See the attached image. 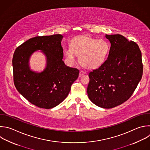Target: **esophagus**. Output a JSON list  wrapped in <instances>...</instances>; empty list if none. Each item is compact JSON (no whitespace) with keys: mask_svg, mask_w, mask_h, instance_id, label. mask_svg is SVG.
<instances>
[{"mask_svg":"<svg viewBox=\"0 0 150 150\" xmlns=\"http://www.w3.org/2000/svg\"><path fill=\"white\" fill-rule=\"evenodd\" d=\"M84 74H85V72H84L83 71H79V76H82V75H84Z\"/></svg>","mask_w":150,"mask_h":150,"instance_id":"esophagus-1","label":"esophagus"}]
</instances>
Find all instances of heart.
Listing matches in <instances>:
<instances>
[{
	"instance_id": "1",
	"label": "heart",
	"mask_w": 150,
	"mask_h": 150,
	"mask_svg": "<svg viewBox=\"0 0 150 150\" xmlns=\"http://www.w3.org/2000/svg\"><path fill=\"white\" fill-rule=\"evenodd\" d=\"M110 48V43L106 40L81 36L72 39L70 49H67L64 51V57L68 62L72 64L75 56H77L79 63L83 67L95 69L105 62Z\"/></svg>"
}]
</instances>
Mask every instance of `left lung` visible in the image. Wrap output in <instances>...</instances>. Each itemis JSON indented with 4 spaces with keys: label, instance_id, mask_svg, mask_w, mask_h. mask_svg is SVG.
Listing matches in <instances>:
<instances>
[{
    "label": "left lung",
    "instance_id": "obj_1",
    "mask_svg": "<svg viewBox=\"0 0 150 150\" xmlns=\"http://www.w3.org/2000/svg\"><path fill=\"white\" fill-rule=\"evenodd\" d=\"M111 43L107 59L89 73L87 93L90 100L103 108L127 101L141 79L143 65L138 45L124 36L106 35Z\"/></svg>",
    "mask_w": 150,
    "mask_h": 150
}]
</instances>
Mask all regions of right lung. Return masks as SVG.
Instances as JSON below:
<instances>
[{
    "instance_id": "1",
    "label": "right lung",
    "mask_w": 150,
    "mask_h": 150,
    "mask_svg": "<svg viewBox=\"0 0 150 150\" xmlns=\"http://www.w3.org/2000/svg\"><path fill=\"white\" fill-rule=\"evenodd\" d=\"M62 35L36 36L15 50L12 59L13 81L19 92L33 105L52 108L67 97L72 84L79 76V70L67 67L62 61ZM36 50L44 51L47 65L41 73L30 71L28 62Z\"/></svg>"
}]
</instances>
